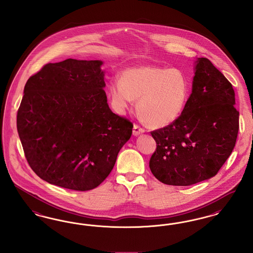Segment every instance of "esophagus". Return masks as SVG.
Segmentation results:
<instances>
[{"label":"esophagus","mask_w":253,"mask_h":253,"mask_svg":"<svg viewBox=\"0 0 253 253\" xmlns=\"http://www.w3.org/2000/svg\"><path fill=\"white\" fill-rule=\"evenodd\" d=\"M143 132H144V129H143V127H141L137 124L134 125V126H133V135L134 136H138V135L142 134Z\"/></svg>","instance_id":"34e87169"}]
</instances>
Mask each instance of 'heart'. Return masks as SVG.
<instances>
[{"label": "heart", "mask_w": 253, "mask_h": 253, "mask_svg": "<svg viewBox=\"0 0 253 253\" xmlns=\"http://www.w3.org/2000/svg\"><path fill=\"white\" fill-rule=\"evenodd\" d=\"M110 93L117 112L125 113L137 101V111L143 121L153 127H164L182 114L190 82L178 69L133 67L122 73L120 80H111Z\"/></svg>", "instance_id": "1"}]
</instances>
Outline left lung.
<instances>
[{
  "instance_id": "left-lung-1",
  "label": "left lung",
  "mask_w": 253,
  "mask_h": 253,
  "mask_svg": "<svg viewBox=\"0 0 253 253\" xmlns=\"http://www.w3.org/2000/svg\"><path fill=\"white\" fill-rule=\"evenodd\" d=\"M192 93L176 121L151 131L149 167L167 185L188 186L215 176L231 154L239 111L231 82L206 57L198 58Z\"/></svg>"
}]
</instances>
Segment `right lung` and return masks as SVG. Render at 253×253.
I'll return each instance as SVG.
<instances>
[{"mask_svg":"<svg viewBox=\"0 0 253 253\" xmlns=\"http://www.w3.org/2000/svg\"><path fill=\"white\" fill-rule=\"evenodd\" d=\"M101 60L68 58L29 77L17 114L25 158L45 181L88 191L110 175L133 124L113 113Z\"/></svg>","mask_w":253,"mask_h":253,"instance_id":"1","label":"right lung"}]
</instances>
